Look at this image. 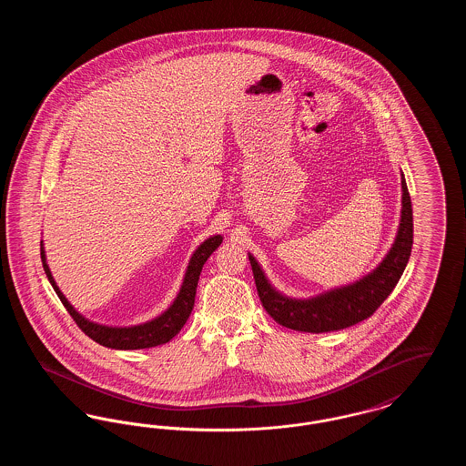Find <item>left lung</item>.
<instances>
[{"label": "left lung", "mask_w": 466, "mask_h": 466, "mask_svg": "<svg viewBox=\"0 0 466 466\" xmlns=\"http://www.w3.org/2000/svg\"><path fill=\"white\" fill-rule=\"evenodd\" d=\"M412 204L401 173V211L395 243L382 262L351 285L323 291L309 299H293L274 289L257 258L248 253L264 309L279 325L297 332L342 330L370 318L397 287L412 249Z\"/></svg>", "instance_id": "1"}]
</instances>
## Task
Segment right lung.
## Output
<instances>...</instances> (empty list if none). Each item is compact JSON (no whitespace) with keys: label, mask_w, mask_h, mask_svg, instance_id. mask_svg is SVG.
<instances>
[{"label":"right lung","mask_w":466,"mask_h":466,"mask_svg":"<svg viewBox=\"0 0 466 466\" xmlns=\"http://www.w3.org/2000/svg\"><path fill=\"white\" fill-rule=\"evenodd\" d=\"M222 241L223 236L217 234V236L208 238L204 243H200L198 249L194 251V255L190 257V262H188L185 276H183V283L179 287L175 300L171 302V306L164 312H160L154 319L139 323V325H131V327L101 325V323L90 321L86 316H82L67 302L65 293L57 287V283L48 268V264H46L44 241L40 244L42 246L40 251H42L45 274H46L52 289H56L57 297L65 304V308L71 314V318L75 319V323L82 329V332H86V335H89L92 340H96L97 344H101L105 348L127 351V350H147V348H156L160 344H166L183 329V325L187 323L190 312L194 309L196 289H198L202 266L211 257V253L222 244Z\"/></svg>","instance_id":"right-lung-1"}]
</instances>
